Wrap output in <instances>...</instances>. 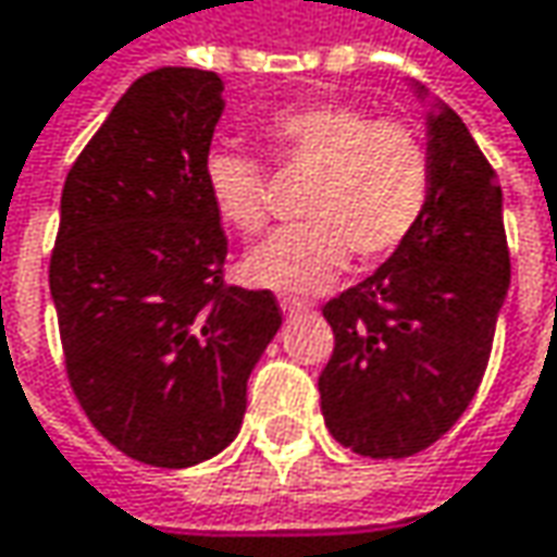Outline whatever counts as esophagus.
Returning <instances> with one entry per match:
<instances>
[{
	"instance_id": "esophagus-1",
	"label": "esophagus",
	"mask_w": 557,
	"mask_h": 557,
	"mask_svg": "<svg viewBox=\"0 0 557 557\" xmlns=\"http://www.w3.org/2000/svg\"><path fill=\"white\" fill-rule=\"evenodd\" d=\"M278 307H282L285 313H304V310H307V304H304V300L288 298V295H285V298H278Z\"/></svg>"
}]
</instances>
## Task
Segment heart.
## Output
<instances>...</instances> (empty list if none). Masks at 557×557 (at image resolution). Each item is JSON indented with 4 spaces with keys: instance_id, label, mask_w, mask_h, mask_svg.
Segmentation results:
<instances>
[{
    "instance_id": "b5f03b06",
    "label": "heart",
    "mask_w": 557,
    "mask_h": 557,
    "mask_svg": "<svg viewBox=\"0 0 557 557\" xmlns=\"http://www.w3.org/2000/svg\"><path fill=\"white\" fill-rule=\"evenodd\" d=\"M265 145L285 174H310L300 215L247 253L240 272L272 292L326 288L355 253L364 262L396 253L431 196L428 148L406 123L374 120L348 103H304L265 123ZM212 209L237 234L269 221V180L257 158L215 148L202 161Z\"/></svg>"
}]
</instances>
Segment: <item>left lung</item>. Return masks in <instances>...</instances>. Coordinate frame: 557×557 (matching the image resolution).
<instances>
[{"instance_id": "1", "label": "left lung", "mask_w": 557, "mask_h": 557, "mask_svg": "<svg viewBox=\"0 0 557 557\" xmlns=\"http://www.w3.org/2000/svg\"><path fill=\"white\" fill-rule=\"evenodd\" d=\"M428 161L431 196L412 237L323 307L336 348L320 409L342 447L371 459L421 454L457 424L510 288L500 183L444 103L428 113Z\"/></svg>"}]
</instances>
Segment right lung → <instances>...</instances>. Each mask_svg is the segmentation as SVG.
Listing matches in <instances>:
<instances>
[{
	"mask_svg": "<svg viewBox=\"0 0 557 557\" xmlns=\"http://www.w3.org/2000/svg\"><path fill=\"white\" fill-rule=\"evenodd\" d=\"M221 91L215 72L183 65L136 78L65 177L50 257L75 399L116 450L161 469L237 437L282 326L272 292L224 285L227 237L202 180Z\"/></svg>",
	"mask_w": 557,
	"mask_h": 557,
	"instance_id": "obj_1",
	"label": "right lung"
}]
</instances>
